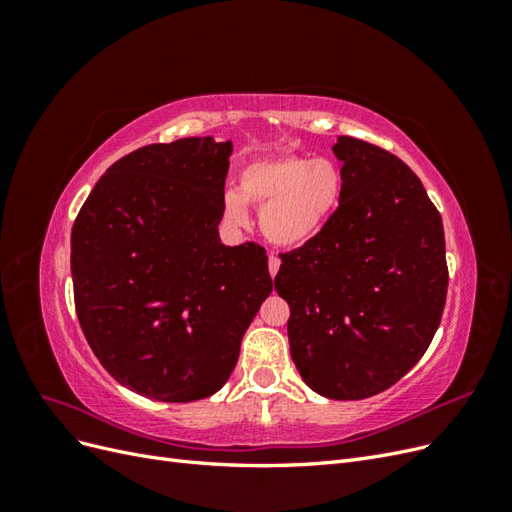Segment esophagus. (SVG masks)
<instances>
[{
    "instance_id": "1",
    "label": "esophagus",
    "mask_w": 512,
    "mask_h": 512,
    "mask_svg": "<svg viewBox=\"0 0 512 512\" xmlns=\"http://www.w3.org/2000/svg\"><path fill=\"white\" fill-rule=\"evenodd\" d=\"M280 265H282V260L277 258L275 254H271V256H269V273H271L273 277L277 275V271H280Z\"/></svg>"
}]
</instances>
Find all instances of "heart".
Here are the masks:
<instances>
[{"label": "heart", "instance_id": "obj_1", "mask_svg": "<svg viewBox=\"0 0 512 512\" xmlns=\"http://www.w3.org/2000/svg\"><path fill=\"white\" fill-rule=\"evenodd\" d=\"M344 192L342 168L331 158L275 156L247 164L239 173V192H226L224 213L245 224L247 203L262 205L260 228L282 247L312 241L329 224Z\"/></svg>", "mask_w": 512, "mask_h": 512}]
</instances>
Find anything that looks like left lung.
I'll list each match as a JSON object with an SVG mask.
<instances>
[{
	"mask_svg": "<svg viewBox=\"0 0 512 512\" xmlns=\"http://www.w3.org/2000/svg\"><path fill=\"white\" fill-rule=\"evenodd\" d=\"M344 192L318 235L280 254L290 356L309 389L367 399L404 378L436 335L448 288L444 228L421 179L354 136L333 147Z\"/></svg>",
	"mask_w": 512,
	"mask_h": 512,
	"instance_id": "obj_1",
	"label": "left lung"
}]
</instances>
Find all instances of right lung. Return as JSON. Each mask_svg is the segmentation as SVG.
<instances>
[{"label": "right lung", "instance_id": "right-lung-1", "mask_svg": "<svg viewBox=\"0 0 512 512\" xmlns=\"http://www.w3.org/2000/svg\"><path fill=\"white\" fill-rule=\"evenodd\" d=\"M232 143H153L117 160L72 226L74 307L117 382L160 401L228 380L273 282L265 247L220 243Z\"/></svg>", "mask_w": 512, "mask_h": 512}]
</instances>
